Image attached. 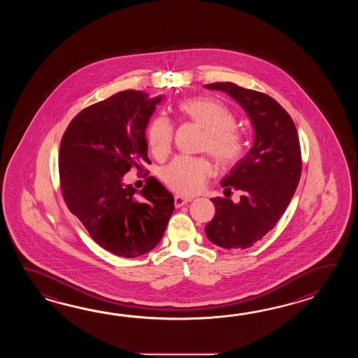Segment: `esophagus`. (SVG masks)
I'll list each match as a JSON object with an SVG mask.
<instances>
[{
    "label": "esophagus",
    "mask_w": 358,
    "mask_h": 358,
    "mask_svg": "<svg viewBox=\"0 0 358 358\" xmlns=\"http://www.w3.org/2000/svg\"><path fill=\"white\" fill-rule=\"evenodd\" d=\"M176 208H179V207H182V206L187 205L188 202L192 201V198L182 197V196H176Z\"/></svg>",
    "instance_id": "esophagus-1"
}]
</instances>
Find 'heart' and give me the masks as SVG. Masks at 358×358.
I'll return each instance as SVG.
<instances>
[{
    "label": "heart",
    "instance_id": "obj_1",
    "mask_svg": "<svg viewBox=\"0 0 358 358\" xmlns=\"http://www.w3.org/2000/svg\"><path fill=\"white\" fill-rule=\"evenodd\" d=\"M178 110L206 130L203 150L220 164L234 165L243 157L245 142L234 128L236 117L228 107L216 99L196 97L182 101ZM173 136L174 128L168 117L159 116L150 124L147 141L156 157H164L170 151ZM213 174V166L208 161L184 155L176 156L161 170L162 180L180 194L197 193Z\"/></svg>",
    "mask_w": 358,
    "mask_h": 358
}]
</instances>
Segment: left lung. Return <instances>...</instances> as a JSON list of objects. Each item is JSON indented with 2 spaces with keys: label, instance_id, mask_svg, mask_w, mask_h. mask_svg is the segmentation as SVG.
Here are the masks:
<instances>
[{
  "label": "left lung",
  "instance_id": "obj_1",
  "mask_svg": "<svg viewBox=\"0 0 358 358\" xmlns=\"http://www.w3.org/2000/svg\"><path fill=\"white\" fill-rule=\"evenodd\" d=\"M243 107L255 129L253 145L221 182L225 192H241V201L211 198L216 213L206 236L222 248H248L274 228L297 189L302 160L296 125L274 99L234 83L206 84Z\"/></svg>",
  "mask_w": 358,
  "mask_h": 358
}]
</instances>
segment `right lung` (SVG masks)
<instances>
[{
	"label": "right lung",
	"instance_id": "1",
	"mask_svg": "<svg viewBox=\"0 0 358 358\" xmlns=\"http://www.w3.org/2000/svg\"><path fill=\"white\" fill-rule=\"evenodd\" d=\"M162 96L124 91L82 110L69 124L59 155L61 192L70 213L103 250L133 259L160 243L174 197L148 178L136 189L122 178L150 164L145 128Z\"/></svg>",
	"mask_w": 358,
	"mask_h": 358
}]
</instances>
